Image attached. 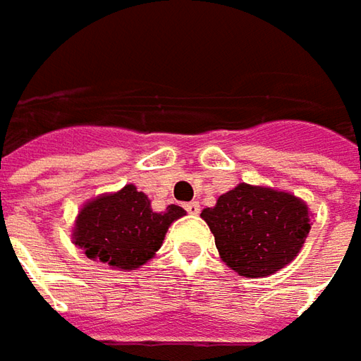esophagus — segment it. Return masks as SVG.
I'll return each mask as SVG.
<instances>
[{
	"instance_id": "1",
	"label": "esophagus",
	"mask_w": 361,
	"mask_h": 361,
	"mask_svg": "<svg viewBox=\"0 0 361 361\" xmlns=\"http://www.w3.org/2000/svg\"><path fill=\"white\" fill-rule=\"evenodd\" d=\"M183 208H185V212H188V214H194V216H196L197 212H200V204H197V202H188Z\"/></svg>"
}]
</instances>
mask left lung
I'll list each match as a JSON object with an SVG mask.
<instances>
[{
    "label": "left lung",
    "instance_id": "1",
    "mask_svg": "<svg viewBox=\"0 0 361 361\" xmlns=\"http://www.w3.org/2000/svg\"><path fill=\"white\" fill-rule=\"evenodd\" d=\"M202 218L210 226L220 259L240 276H269L289 264L311 230L299 197L240 183L218 197Z\"/></svg>",
    "mask_w": 361,
    "mask_h": 361
}]
</instances>
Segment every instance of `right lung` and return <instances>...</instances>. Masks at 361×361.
Returning <instances> with one entry per match:
<instances>
[{"mask_svg":"<svg viewBox=\"0 0 361 361\" xmlns=\"http://www.w3.org/2000/svg\"><path fill=\"white\" fill-rule=\"evenodd\" d=\"M183 214L185 210L176 204L153 212L143 192L125 185L117 194L97 197L80 210L74 244L85 248L88 259L133 271L159 250L169 224Z\"/></svg>","mask_w":361,"mask_h":361,"instance_id":"1","label":"right lung"}]
</instances>
